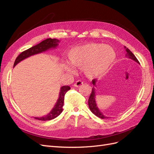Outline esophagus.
I'll use <instances>...</instances> for the list:
<instances>
[{"mask_svg":"<svg viewBox=\"0 0 154 154\" xmlns=\"http://www.w3.org/2000/svg\"><path fill=\"white\" fill-rule=\"evenodd\" d=\"M82 85H83V82H82V81H80V80H78V81H76V83H74V87H81Z\"/></svg>","mask_w":154,"mask_h":154,"instance_id":"34e87169","label":"esophagus"}]
</instances>
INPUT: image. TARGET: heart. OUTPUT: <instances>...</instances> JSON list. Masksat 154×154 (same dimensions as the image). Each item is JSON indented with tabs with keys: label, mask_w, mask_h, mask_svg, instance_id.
Returning a JSON list of instances; mask_svg holds the SVG:
<instances>
[{
	"label": "heart",
	"mask_w": 154,
	"mask_h": 154,
	"mask_svg": "<svg viewBox=\"0 0 154 154\" xmlns=\"http://www.w3.org/2000/svg\"><path fill=\"white\" fill-rule=\"evenodd\" d=\"M116 52L110 46L89 42L77 45L69 51L67 62L69 66L82 68L89 78L98 77L106 72L113 63ZM67 71L70 68L64 66Z\"/></svg>",
	"instance_id": "obj_1"
}]
</instances>
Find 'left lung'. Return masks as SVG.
Segmentation results:
<instances>
[{"label": "left lung", "instance_id": "obj_1", "mask_svg": "<svg viewBox=\"0 0 154 154\" xmlns=\"http://www.w3.org/2000/svg\"><path fill=\"white\" fill-rule=\"evenodd\" d=\"M125 51H127L126 57L130 59L134 60V61H135L139 64V62L137 60V59L136 58V57H135V55L131 52V51H130L128 48H126L125 46ZM96 82H97L96 79H94V80H92V83L94 87H96ZM94 87H92L91 94L89 97V98H88V106H89V109L91 110L92 112L94 114H95L97 117H98L101 119L110 118V117H108V116H106L103 115V113L101 112V110L98 109V107H97V106L96 101V91H95L96 89H95Z\"/></svg>", "mask_w": 154, "mask_h": 154}]
</instances>
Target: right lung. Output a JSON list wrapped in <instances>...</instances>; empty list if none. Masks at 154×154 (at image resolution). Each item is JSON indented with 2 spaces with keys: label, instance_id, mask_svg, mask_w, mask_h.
I'll list each match as a JSON object with an SVG mask.
<instances>
[{
  "label": "right lung",
  "instance_id": "add662e5",
  "mask_svg": "<svg viewBox=\"0 0 154 154\" xmlns=\"http://www.w3.org/2000/svg\"><path fill=\"white\" fill-rule=\"evenodd\" d=\"M60 42V40L57 38H47L42 42H41L40 43L37 44L35 46H32V48L27 49L24 51H23L17 57L15 63H14L13 67H15L16 65H17L18 63L22 61L23 60H24L27 58H28L31 56L35 55L36 54H39L42 52H45V51H48L49 49H54L58 45V44ZM71 89V87L69 86L64 85L60 88V91L59 93L58 99L57 101V103L54 105L53 109L50 111V112L45 115L42 117L40 118H35V119L41 120V121H49L53 119L62 113L63 110V105L64 102V96L65 94H66V92Z\"/></svg>",
  "mask_w": 154,
  "mask_h": 154
}]
</instances>
